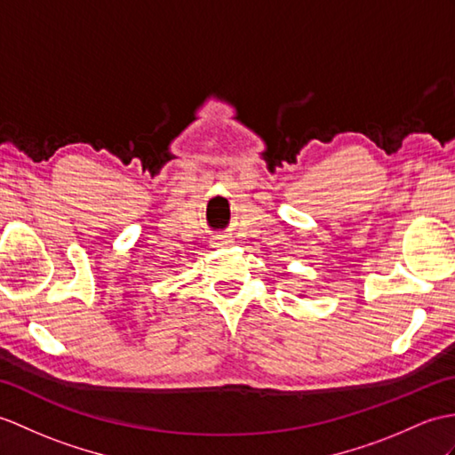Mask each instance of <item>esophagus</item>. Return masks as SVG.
Instances as JSON below:
<instances>
[{
    "instance_id": "34e87169",
    "label": "esophagus",
    "mask_w": 455,
    "mask_h": 455,
    "mask_svg": "<svg viewBox=\"0 0 455 455\" xmlns=\"http://www.w3.org/2000/svg\"><path fill=\"white\" fill-rule=\"evenodd\" d=\"M230 236H227V235H219V236H213V240H211V246L213 248H225V246H228L230 244Z\"/></svg>"
}]
</instances>
